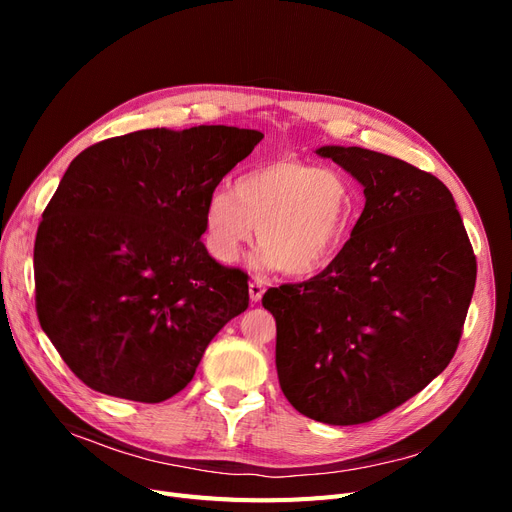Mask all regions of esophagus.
I'll return each instance as SVG.
<instances>
[{
  "label": "esophagus",
  "instance_id": "1",
  "mask_svg": "<svg viewBox=\"0 0 512 512\" xmlns=\"http://www.w3.org/2000/svg\"><path fill=\"white\" fill-rule=\"evenodd\" d=\"M263 292H265V282L261 278H253L249 282V297H251V301H255V303L261 301Z\"/></svg>",
  "mask_w": 512,
  "mask_h": 512
}]
</instances>
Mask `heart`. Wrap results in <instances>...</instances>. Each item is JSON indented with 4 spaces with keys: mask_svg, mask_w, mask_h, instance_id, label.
Instances as JSON below:
<instances>
[{
    "mask_svg": "<svg viewBox=\"0 0 512 512\" xmlns=\"http://www.w3.org/2000/svg\"><path fill=\"white\" fill-rule=\"evenodd\" d=\"M353 213L344 174L284 155L242 172L234 188H215L205 203V238L211 255L230 263L257 228L261 261L303 278L332 263Z\"/></svg>",
    "mask_w": 512,
    "mask_h": 512,
    "instance_id": "1",
    "label": "heart"
}]
</instances>
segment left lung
Returning a JSON list of instances; mask_svg holds the SVG:
<instances>
[{
    "label": "left lung",
    "mask_w": 512,
    "mask_h": 512,
    "mask_svg": "<svg viewBox=\"0 0 512 512\" xmlns=\"http://www.w3.org/2000/svg\"><path fill=\"white\" fill-rule=\"evenodd\" d=\"M365 186L324 272L263 294L284 396L309 419L357 425L421 392L459 346L477 261L446 184L361 147H321Z\"/></svg>",
    "instance_id": "obj_1"
}]
</instances>
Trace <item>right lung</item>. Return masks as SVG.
<instances>
[{
  "mask_svg": "<svg viewBox=\"0 0 512 512\" xmlns=\"http://www.w3.org/2000/svg\"><path fill=\"white\" fill-rule=\"evenodd\" d=\"M263 134L149 128L78 153L35 238L43 332L85 386L161 402L249 307V276L201 240L205 203Z\"/></svg>",
  "mask_w": 512,
  "mask_h": 512,
  "instance_id": "add662e5",
  "label": "right lung"
}]
</instances>
